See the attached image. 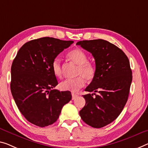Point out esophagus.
<instances>
[{"instance_id":"obj_1","label":"esophagus","mask_w":148,"mask_h":148,"mask_svg":"<svg viewBox=\"0 0 148 148\" xmlns=\"http://www.w3.org/2000/svg\"><path fill=\"white\" fill-rule=\"evenodd\" d=\"M72 100H75L76 99V98H77V97H78V95L75 94V93H72Z\"/></svg>"}]
</instances>
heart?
Masks as SVG:
<instances>
[{
  "mask_svg": "<svg viewBox=\"0 0 148 148\" xmlns=\"http://www.w3.org/2000/svg\"><path fill=\"white\" fill-rule=\"evenodd\" d=\"M67 58L77 65L76 75L78 77L61 82L60 87L63 90L77 92L85 86V79L87 81L92 80L95 75V68L92 63L88 62L87 54L81 49H72L68 52ZM51 69L54 75L58 77L61 76L62 70L60 59L58 58L53 59L51 63Z\"/></svg>",
  "mask_w": 148,
  "mask_h": 148,
  "instance_id": "1",
  "label": "heart"
}]
</instances>
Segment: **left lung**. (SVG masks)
<instances>
[{
	"label": "left lung",
	"mask_w": 148,
	"mask_h": 148,
	"mask_svg": "<svg viewBox=\"0 0 148 148\" xmlns=\"http://www.w3.org/2000/svg\"><path fill=\"white\" fill-rule=\"evenodd\" d=\"M94 57L95 77L85 91L99 92L83 95L86 104L79 112L81 119L93 128H100L113 122L126 104L132 80L128 57L108 41H79L76 44Z\"/></svg>",
	"instance_id": "1"
}]
</instances>
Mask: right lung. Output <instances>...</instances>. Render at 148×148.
Instances as JSON below:
<instances>
[{
    "label": "right lung",
    "instance_id": "obj_1",
    "mask_svg": "<svg viewBox=\"0 0 148 148\" xmlns=\"http://www.w3.org/2000/svg\"><path fill=\"white\" fill-rule=\"evenodd\" d=\"M73 41L41 38L20 47L11 67L10 90L20 112L40 127L53 124L61 109L71 100L70 91L54 89L58 82L51 63Z\"/></svg>",
    "mask_w": 148,
    "mask_h": 148
}]
</instances>
